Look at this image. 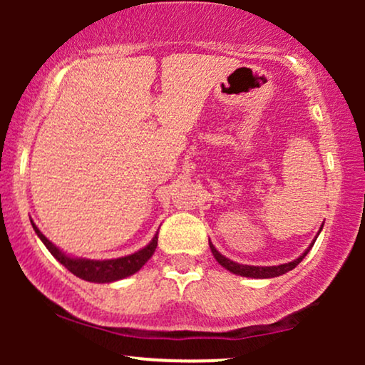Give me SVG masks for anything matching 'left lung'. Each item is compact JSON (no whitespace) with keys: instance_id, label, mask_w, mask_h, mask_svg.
Instances as JSON below:
<instances>
[{"instance_id":"8db88e82","label":"left lung","mask_w":365,"mask_h":365,"mask_svg":"<svg viewBox=\"0 0 365 365\" xmlns=\"http://www.w3.org/2000/svg\"><path fill=\"white\" fill-rule=\"evenodd\" d=\"M314 246V242L309 246V249L306 252L302 254L301 257H297L296 261L292 262H287V264H281V266H269V267H259V266H244V264H237V262H232L231 259L224 257L222 254H219L216 251V247L212 246L211 242H209V247H211V252L212 256L216 257V261L221 264L222 267H226L227 271H231L234 274H239V276H244V277H256V279H267V277H277V276H282V274H286L289 271H292L294 267L297 266L299 262L302 261L304 257H306V254L311 251V247Z\"/></svg>"}]
</instances>
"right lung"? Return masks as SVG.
<instances>
[{"mask_svg": "<svg viewBox=\"0 0 365 365\" xmlns=\"http://www.w3.org/2000/svg\"><path fill=\"white\" fill-rule=\"evenodd\" d=\"M33 224L34 232L38 234V237L41 239L44 246L48 247V251L53 254L54 257L58 259L59 262L63 264L64 267L68 269L69 272H73L74 276L79 279H84V281L89 282H113L118 281V279L128 277L131 274L138 272L144 264L149 261V257L153 256L154 251H156L158 246V234L154 236L151 242L148 244L146 247L141 249V251L131 254V256L119 257V259H109V261H89V259H73L68 257L66 254H63L59 249L54 246L53 242H49L46 237L39 232V229Z\"/></svg>", "mask_w": 365, "mask_h": 365, "instance_id": "1", "label": "right lung"}]
</instances>
